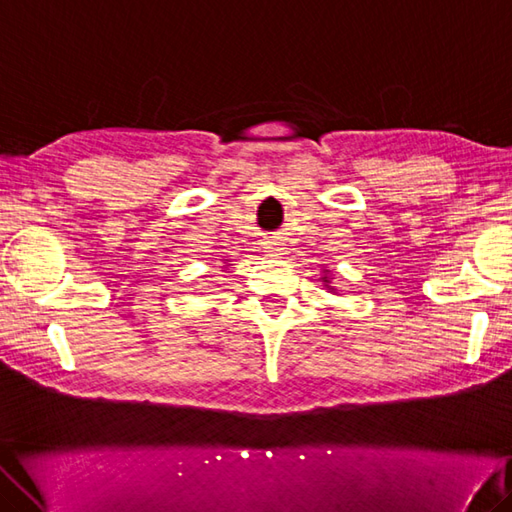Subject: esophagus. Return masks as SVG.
<instances>
[{
    "mask_svg": "<svg viewBox=\"0 0 512 512\" xmlns=\"http://www.w3.org/2000/svg\"><path fill=\"white\" fill-rule=\"evenodd\" d=\"M267 250H269V254H273V256H280V252H282V250H280V247H275V245H269V247H267Z\"/></svg>",
    "mask_w": 512,
    "mask_h": 512,
    "instance_id": "obj_1",
    "label": "esophagus"
}]
</instances>
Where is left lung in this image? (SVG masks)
Masks as SVG:
<instances>
[{
  "label": "left lung",
  "mask_w": 512,
  "mask_h": 512,
  "mask_svg": "<svg viewBox=\"0 0 512 512\" xmlns=\"http://www.w3.org/2000/svg\"><path fill=\"white\" fill-rule=\"evenodd\" d=\"M321 280L325 282V288L329 290V293H338V288H334V286H329V284H331L329 280H334V278H331V273H329V269H323V275H321Z\"/></svg>",
  "instance_id": "obj_1"
}]
</instances>
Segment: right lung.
<instances>
[{"instance_id": "1", "label": "right lung", "mask_w": 512, "mask_h": 512, "mask_svg": "<svg viewBox=\"0 0 512 512\" xmlns=\"http://www.w3.org/2000/svg\"><path fill=\"white\" fill-rule=\"evenodd\" d=\"M224 267H228V265H224ZM224 267H222V269H224Z\"/></svg>"}]
</instances>
